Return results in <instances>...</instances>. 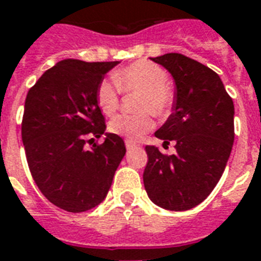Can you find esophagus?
<instances>
[{
  "label": "esophagus",
  "instance_id": "esophagus-1",
  "mask_svg": "<svg viewBox=\"0 0 261 261\" xmlns=\"http://www.w3.org/2000/svg\"><path fill=\"white\" fill-rule=\"evenodd\" d=\"M126 147H127V150H133V149L137 147V145L131 142V141H126Z\"/></svg>",
  "mask_w": 261,
  "mask_h": 261
}]
</instances>
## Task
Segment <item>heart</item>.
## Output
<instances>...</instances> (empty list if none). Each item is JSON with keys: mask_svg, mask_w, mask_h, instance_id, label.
Instances as JSON below:
<instances>
[{"mask_svg": "<svg viewBox=\"0 0 261 261\" xmlns=\"http://www.w3.org/2000/svg\"><path fill=\"white\" fill-rule=\"evenodd\" d=\"M112 80H104L96 90V101L102 114L112 115L120 104V92H141L138 110L149 111L157 118L169 116L173 110L176 93L167 83V71L149 61H137L112 73ZM153 127V119L147 112L139 115H119L110 123L114 134L128 141H138Z\"/></svg>", "mask_w": 261, "mask_h": 261, "instance_id": "b5f03b06", "label": "heart"}]
</instances>
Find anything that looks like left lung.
Returning <instances> with one entry per match:
<instances>
[{
    "mask_svg": "<svg viewBox=\"0 0 261 261\" xmlns=\"http://www.w3.org/2000/svg\"><path fill=\"white\" fill-rule=\"evenodd\" d=\"M176 84L173 112L155 137L173 141L176 153L146 146L143 184L147 196L165 210L194 208L222 176L234 142V104L219 75L203 63L169 53L151 58Z\"/></svg>",
    "mask_w": 261,
    "mask_h": 261,
    "instance_id": "8db88e82",
    "label": "left lung"
}]
</instances>
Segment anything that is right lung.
<instances>
[{
  "label": "right lung",
  "instance_id": "1",
  "mask_svg": "<svg viewBox=\"0 0 261 261\" xmlns=\"http://www.w3.org/2000/svg\"><path fill=\"white\" fill-rule=\"evenodd\" d=\"M115 62L65 59L28 90L21 123L27 163L36 186L59 208L83 213L104 200L126 154L123 139L106 134L96 90Z\"/></svg>",
  "mask_w": 261,
  "mask_h": 261
}]
</instances>
